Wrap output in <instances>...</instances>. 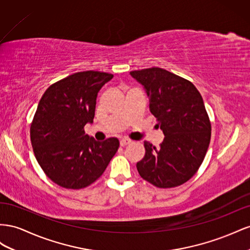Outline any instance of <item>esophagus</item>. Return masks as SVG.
I'll return each instance as SVG.
<instances>
[{"mask_svg":"<svg viewBox=\"0 0 250 250\" xmlns=\"http://www.w3.org/2000/svg\"><path fill=\"white\" fill-rule=\"evenodd\" d=\"M131 144V140H129V139H121L120 140V146H127V145H130Z\"/></svg>","mask_w":250,"mask_h":250,"instance_id":"esophagus-1","label":"esophagus"}]
</instances>
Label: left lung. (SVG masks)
Here are the masks:
<instances>
[{"label":"left lung","instance_id":"obj_1","mask_svg":"<svg viewBox=\"0 0 250 250\" xmlns=\"http://www.w3.org/2000/svg\"><path fill=\"white\" fill-rule=\"evenodd\" d=\"M130 74L144 85L149 111L165 134L158 148L145 141L138 173L160 188L181 185L197 173L209 146L211 125L202 96L189 81L158 67Z\"/></svg>","mask_w":250,"mask_h":250}]
</instances>
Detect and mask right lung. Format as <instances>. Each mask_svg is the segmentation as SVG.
Masks as SVG:
<instances>
[{
	"label": "right lung",
	"instance_id": "obj_1",
	"mask_svg": "<svg viewBox=\"0 0 250 250\" xmlns=\"http://www.w3.org/2000/svg\"><path fill=\"white\" fill-rule=\"evenodd\" d=\"M113 74L83 71L51 84L30 126L33 152L44 173L62 188L81 189L101 177L119 147L117 138L96 141L84 133L93 123L96 97Z\"/></svg>",
	"mask_w": 250,
	"mask_h": 250
}]
</instances>
